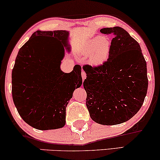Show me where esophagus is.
I'll use <instances>...</instances> for the list:
<instances>
[{
    "instance_id": "1",
    "label": "esophagus",
    "mask_w": 160,
    "mask_h": 160,
    "mask_svg": "<svg viewBox=\"0 0 160 160\" xmlns=\"http://www.w3.org/2000/svg\"><path fill=\"white\" fill-rule=\"evenodd\" d=\"M82 79H83V81L85 79L86 77H87L86 72H84V71H83V70H82Z\"/></svg>"
}]
</instances>
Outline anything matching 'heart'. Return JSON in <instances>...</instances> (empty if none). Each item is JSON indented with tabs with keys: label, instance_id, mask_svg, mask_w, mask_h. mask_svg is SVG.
I'll return each instance as SVG.
<instances>
[{
	"label": "heart",
	"instance_id": "b5f03b06",
	"mask_svg": "<svg viewBox=\"0 0 160 160\" xmlns=\"http://www.w3.org/2000/svg\"><path fill=\"white\" fill-rule=\"evenodd\" d=\"M110 50V42L102 35L94 37L83 45L82 55L84 58L90 57L91 64L99 65L107 60Z\"/></svg>",
	"mask_w": 160,
	"mask_h": 160
}]
</instances>
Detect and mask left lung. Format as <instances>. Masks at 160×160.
I'll list each match as a JSON object with an SVG mask.
<instances>
[{
  "instance_id": "8db88e82",
  "label": "left lung",
  "mask_w": 160,
  "mask_h": 160,
  "mask_svg": "<svg viewBox=\"0 0 160 160\" xmlns=\"http://www.w3.org/2000/svg\"><path fill=\"white\" fill-rule=\"evenodd\" d=\"M113 34L108 59L102 64H85L83 82L86 105L96 123L114 125L131 119L147 94V64L139 43L119 27L103 28Z\"/></svg>"
}]
</instances>
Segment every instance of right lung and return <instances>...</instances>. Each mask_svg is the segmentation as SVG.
Segmentation results:
<instances>
[{"label":"right lung","mask_w":160,"mask_h":160,"mask_svg":"<svg viewBox=\"0 0 160 160\" xmlns=\"http://www.w3.org/2000/svg\"><path fill=\"white\" fill-rule=\"evenodd\" d=\"M68 35L66 30L36 31L15 59L12 72L14 104L23 121L35 129L64 127L68 102L82 84L80 65H75L70 73L60 69L64 47L70 50Z\"/></svg>","instance_id":"add662e5"}]
</instances>
